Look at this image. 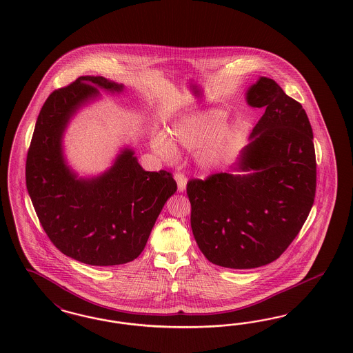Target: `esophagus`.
<instances>
[{"mask_svg":"<svg viewBox=\"0 0 353 353\" xmlns=\"http://www.w3.org/2000/svg\"><path fill=\"white\" fill-rule=\"evenodd\" d=\"M174 180H176V183H177L179 192H183V190L186 189V183H188V180H186V177L183 176V173L177 172V173L174 174Z\"/></svg>","mask_w":353,"mask_h":353,"instance_id":"1","label":"esophagus"}]
</instances>
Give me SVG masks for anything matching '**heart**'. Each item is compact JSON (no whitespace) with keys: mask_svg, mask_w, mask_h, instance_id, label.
Listing matches in <instances>:
<instances>
[{"mask_svg":"<svg viewBox=\"0 0 353 353\" xmlns=\"http://www.w3.org/2000/svg\"><path fill=\"white\" fill-rule=\"evenodd\" d=\"M227 112L220 108L203 110L185 116L174 122L168 130L170 138L164 134H155L151 146L161 158L172 160L176 157L174 146L189 151H199V163L205 168H215L228 158L231 151L233 126L227 123Z\"/></svg>","mask_w":353,"mask_h":353,"instance_id":"b5f03b06","label":"heart"}]
</instances>
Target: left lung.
<instances>
[{
  "mask_svg": "<svg viewBox=\"0 0 353 353\" xmlns=\"http://www.w3.org/2000/svg\"><path fill=\"white\" fill-rule=\"evenodd\" d=\"M246 101L265 110L250 143L228 172L186 186L195 241L221 268H261L278 259L316 196L313 130L303 105L266 77L248 88Z\"/></svg>",
  "mask_w": 353,
  "mask_h": 353,
  "instance_id": "left-lung-1",
  "label": "left lung"
}]
</instances>
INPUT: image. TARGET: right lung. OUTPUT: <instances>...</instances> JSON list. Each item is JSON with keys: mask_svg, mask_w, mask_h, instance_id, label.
Masks as SVG:
<instances>
[{"mask_svg": "<svg viewBox=\"0 0 353 353\" xmlns=\"http://www.w3.org/2000/svg\"><path fill=\"white\" fill-rule=\"evenodd\" d=\"M99 90L120 94L123 85L85 75L49 95L27 152L26 185L43 230L61 253L91 266H116L143 252L177 183L167 170H143L129 147L97 177H78L68 165L63 132Z\"/></svg>", "mask_w": 353, "mask_h": 353, "instance_id": "1", "label": "right lung"}]
</instances>
